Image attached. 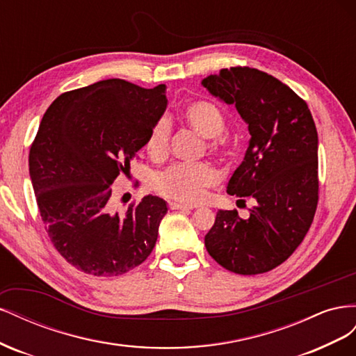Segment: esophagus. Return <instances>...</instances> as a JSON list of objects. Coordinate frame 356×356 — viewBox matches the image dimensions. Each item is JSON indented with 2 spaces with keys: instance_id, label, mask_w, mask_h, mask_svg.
Segmentation results:
<instances>
[{
  "instance_id": "obj_1",
  "label": "esophagus",
  "mask_w": 356,
  "mask_h": 356,
  "mask_svg": "<svg viewBox=\"0 0 356 356\" xmlns=\"http://www.w3.org/2000/svg\"><path fill=\"white\" fill-rule=\"evenodd\" d=\"M169 209H193V207H190V204H184V203H177V202H169Z\"/></svg>"
}]
</instances>
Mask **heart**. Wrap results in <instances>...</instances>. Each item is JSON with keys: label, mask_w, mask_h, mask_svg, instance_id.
Here are the masks:
<instances>
[{"label": "heart", "mask_w": 356, "mask_h": 356, "mask_svg": "<svg viewBox=\"0 0 356 356\" xmlns=\"http://www.w3.org/2000/svg\"><path fill=\"white\" fill-rule=\"evenodd\" d=\"M181 117L193 131L208 138V148L212 153L224 154L227 144L221 132L225 127V117L211 101H191L181 111ZM172 127L166 117H160L149 129L144 148L154 161L165 160L169 153ZM220 172L209 161L199 163H175L159 172L153 178V188L159 195L187 204L199 203L207 196L208 188L217 186Z\"/></svg>", "instance_id": "obj_1"}]
</instances>
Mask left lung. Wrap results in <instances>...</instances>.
<instances>
[{
    "label": "left lung",
    "instance_id": "left-lung-1",
    "mask_svg": "<svg viewBox=\"0 0 356 356\" xmlns=\"http://www.w3.org/2000/svg\"><path fill=\"white\" fill-rule=\"evenodd\" d=\"M202 84L233 104L248 123L250 147L227 193L255 199L250 218L218 211L204 236L209 255L238 275L266 273L303 242L318 207V132L305 99L273 75L232 67Z\"/></svg>",
    "mask_w": 356,
    "mask_h": 356
}]
</instances>
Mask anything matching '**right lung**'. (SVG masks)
<instances>
[{
    "mask_svg": "<svg viewBox=\"0 0 356 356\" xmlns=\"http://www.w3.org/2000/svg\"><path fill=\"white\" fill-rule=\"evenodd\" d=\"M165 90L102 80L62 93L42 115L29 149L32 187L53 246L84 273L123 275L156 245L166 202L148 195L120 215L111 193L163 115Z\"/></svg>",
    "mask_w": 356,
    "mask_h": 356,
    "instance_id": "add662e5",
    "label": "right lung"
}]
</instances>
